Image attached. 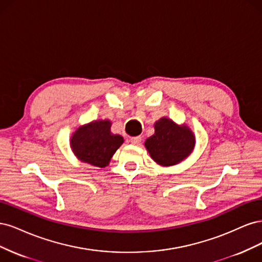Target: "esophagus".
Here are the masks:
<instances>
[{"mask_svg": "<svg viewBox=\"0 0 262 262\" xmlns=\"http://www.w3.org/2000/svg\"><path fill=\"white\" fill-rule=\"evenodd\" d=\"M130 142L133 143V145H139V143L141 142V137H140V136L132 137V138H130Z\"/></svg>", "mask_w": 262, "mask_h": 262, "instance_id": "esophagus-1", "label": "esophagus"}]
</instances>
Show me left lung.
<instances>
[{"mask_svg":"<svg viewBox=\"0 0 262 262\" xmlns=\"http://www.w3.org/2000/svg\"><path fill=\"white\" fill-rule=\"evenodd\" d=\"M195 145V134L188 126L176 124L168 117H161L155 123V134L145 141L151 159L161 166L181 163L190 156Z\"/></svg>","mask_w":262,"mask_h":262,"instance_id":"8db88e82","label":"left lung"}]
</instances>
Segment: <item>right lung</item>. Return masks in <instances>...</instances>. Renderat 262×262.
<instances>
[{
    "instance_id": "add662e5",
    "label": "right lung",
    "mask_w": 262,
    "mask_h": 262,
    "mask_svg": "<svg viewBox=\"0 0 262 262\" xmlns=\"http://www.w3.org/2000/svg\"><path fill=\"white\" fill-rule=\"evenodd\" d=\"M111 125L110 120H98L79 126L70 139L75 157L94 166H107L124 142L121 135L111 133Z\"/></svg>"
}]
</instances>
